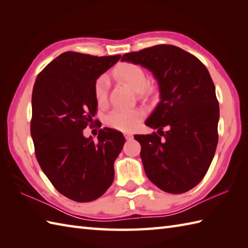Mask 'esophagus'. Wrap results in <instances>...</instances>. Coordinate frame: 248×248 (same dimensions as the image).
<instances>
[{
    "label": "esophagus",
    "mask_w": 248,
    "mask_h": 248,
    "mask_svg": "<svg viewBox=\"0 0 248 248\" xmlns=\"http://www.w3.org/2000/svg\"><path fill=\"white\" fill-rule=\"evenodd\" d=\"M124 136H125V139H127V140H132L133 139V135L131 133H125Z\"/></svg>",
    "instance_id": "1"
}]
</instances>
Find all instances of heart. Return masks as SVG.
<instances>
[{
    "mask_svg": "<svg viewBox=\"0 0 248 248\" xmlns=\"http://www.w3.org/2000/svg\"><path fill=\"white\" fill-rule=\"evenodd\" d=\"M115 76L119 81L124 82V84L133 89L135 93H141L146 87L147 77L144 69L139 65L135 64H124L118 67L115 71ZM108 80L105 76H101L98 78V80L94 83L93 92L94 97H96L97 102L99 104H103L107 101L108 97ZM143 117V112L139 108L132 109H123V108H115L110 112L107 118L105 123L108 127L120 130V131H132L138 127L139 123Z\"/></svg>",
    "mask_w": 248,
    "mask_h": 248,
    "instance_id": "1",
    "label": "heart"
}]
</instances>
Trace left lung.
<instances>
[{
    "label": "left lung",
    "mask_w": 248,
    "mask_h": 248,
    "mask_svg": "<svg viewBox=\"0 0 248 248\" xmlns=\"http://www.w3.org/2000/svg\"><path fill=\"white\" fill-rule=\"evenodd\" d=\"M121 61L148 69L159 85L160 102L145 121L159 135H134L147 177L167 193L189 191L207 173L218 140L219 108L208 69L170 45L131 52Z\"/></svg>",
    "instance_id": "left-lung-1"
}]
</instances>
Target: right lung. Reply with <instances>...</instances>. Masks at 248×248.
Listing matches in <instances>:
<instances>
[{"label": "right lung", "instance_id": "right-lung-1", "mask_svg": "<svg viewBox=\"0 0 248 248\" xmlns=\"http://www.w3.org/2000/svg\"><path fill=\"white\" fill-rule=\"evenodd\" d=\"M119 59L65 52L34 84L31 135L37 161L57 191L78 202H93L107 192L125 141L123 133L109 128L100 130L97 143L83 135L98 107L94 83Z\"/></svg>", "mask_w": 248, "mask_h": 248}]
</instances>
